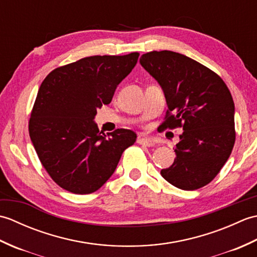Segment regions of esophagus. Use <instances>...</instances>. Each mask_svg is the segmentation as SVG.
Returning a JSON list of instances; mask_svg holds the SVG:
<instances>
[{
    "mask_svg": "<svg viewBox=\"0 0 257 257\" xmlns=\"http://www.w3.org/2000/svg\"><path fill=\"white\" fill-rule=\"evenodd\" d=\"M137 143L140 145H144V146H148V147H152L155 146V143L150 139H147V138H138L137 139Z\"/></svg>",
    "mask_w": 257,
    "mask_h": 257,
    "instance_id": "esophagus-1",
    "label": "esophagus"
}]
</instances>
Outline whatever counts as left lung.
Masks as SVG:
<instances>
[{"instance_id":"left-lung-1","label":"left lung","mask_w":257,"mask_h":257,"mask_svg":"<svg viewBox=\"0 0 257 257\" xmlns=\"http://www.w3.org/2000/svg\"><path fill=\"white\" fill-rule=\"evenodd\" d=\"M140 64L165 92L168 110L161 128L182 127L176 159L161 176L181 190L210 183L225 165L235 143V107L219 75L171 51L150 52Z\"/></svg>"}]
</instances>
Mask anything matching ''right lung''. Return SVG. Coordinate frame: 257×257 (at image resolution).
<instances>
[{
	"label": "right lung",
	"instance_id": "obj_1",
	"mask_svg": "<svg viewBox=\"0 0 257 257\" xmlns=\"http://www.w3.org/2000/svg\"><path fill=\"white\" fill-rule=\"evenodd\" d=\"M138 57L139 53L85 57L54 69L43 80L29 132L43 167L61 188L76 194L95 192L135 144L133 130L106 136L94 118L97 108L110 103Z\"/></svg>",
	"mask_w": 257,
	"mask_h": 257
}]
</instances>
